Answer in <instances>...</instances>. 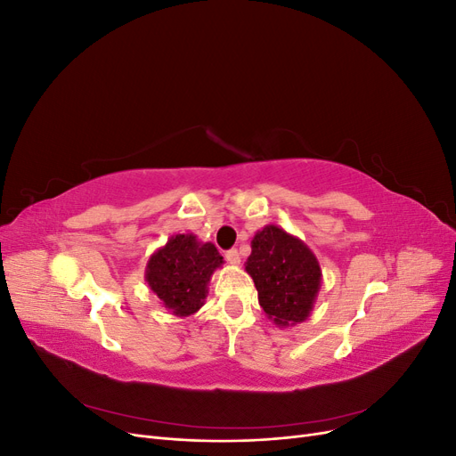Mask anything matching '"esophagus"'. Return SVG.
I'll return each instance as SVG.
<instances>
[{
  "label": "esophagus",
  "instance_id": "34e87169",
  "mask_svg": "<svg viewBox=\"0 0 456 456\" xmlns=\"http://www.w3.org/2000/svg\"><path fill=\"white\" fill-rule=\"evenodd\" d=\"M224 256H226V260L230 262V265H233V266H238V265H240V253H238L236 249H230V251H226V253H224Z\"/></svg>",
  "mask_w": 456,
  "mask_h": 456
}]
</instances>
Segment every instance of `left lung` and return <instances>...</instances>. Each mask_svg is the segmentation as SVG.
<instances>
[{"instance_id": "left-lung-1", "label": "left lung", "mask_w": 456, "mask_h": 456, "mask_svg": "<svg viewBox=\"0 0 456 456\" xmlns=\"http://www.w3.org/2000/svg\"><path fill=\"white\" fill-rule=\"evenodd\" d=\"M258 291V305L278 327L306 322L322 289V266L310 247L293 233L266 224L251 240L245 262Z\"/></svg>"}]
</instances>
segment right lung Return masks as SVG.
I'll return each mask as SVG.
<instances>
[{
	"instance_id": "right-lung-1",
	"label": "right lung",
	"mask_w": 456,
	"mask_h": 456,
	"mask_svg": "<svg viewBox=\"0 0 456 456\" xmlns=\"http://www.w3.org/2000/svg\"><path fill=\"white\" fill-rule=\"evenodd\" d=\"M223 265L211 241L198 240L196 233H175L150 255L144 280L165 310L188 317L205 305L209 281Z\"/></svg>"
}]
</instances>
